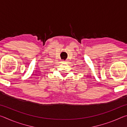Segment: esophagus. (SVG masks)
<instances>
[{"label":"esophagus","instance_id":"obj_1","mask_svg":"<svg viewBox=\"0 0 127 127\" xmlns=\"http://www.w3.org/2000/svg\"><path fill=\"white\" fill-rule=\"evenodd\" d=\"M66 62H67V61H63H63H62V62H63V63H66Z\"/></svg>","mask_w":127,"mask_h":127}]
</instances>
